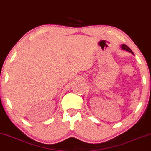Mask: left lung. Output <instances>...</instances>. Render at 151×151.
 <instances>
[{"label":"left lung","mask_w":151,"mask_h":151,"mask_svg":"<svg viewBox=\"0 0 151 151\" xmlns=\"http://www.w3.org/2000/svg\"><path fill=\"white\" fill-rule=\"evenodd\" d=\"M121 48H122V50H125V51H127V52H130V53H132V54H134V52H132V50H131L129 47L127 45H125V44H123L121 45Z\"/></svg>","instance_id":"obj_1"}]
</instances>
